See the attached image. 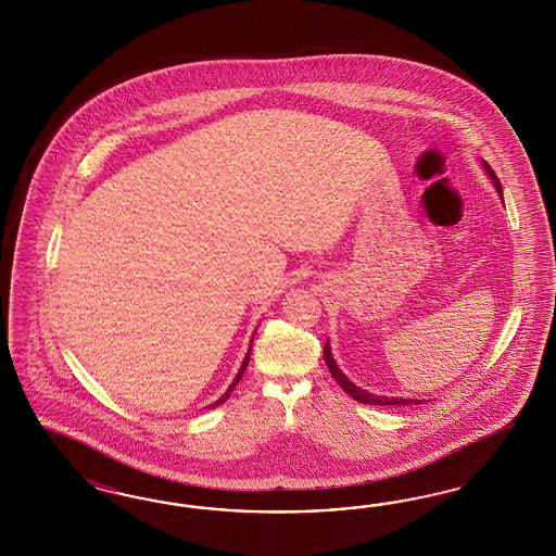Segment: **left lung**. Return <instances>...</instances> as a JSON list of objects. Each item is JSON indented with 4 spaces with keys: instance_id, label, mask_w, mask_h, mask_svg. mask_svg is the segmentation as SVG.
I'll return each instance as SVG.
<instances>
[{
    "instance_id": "8db88e82",
    "label": "left lung",
    "mask_w": 556,
    "mask_h": 556,
    "mask_svg": "<svg viewBox=\"0 0 556 556\" xmlns=\"http://www.w3.org/2000/svg\"><path fill=\"white\" fill-rule=\"evenodd\" d=\"M483 168L488 170L489 177H491V181H493V186L497 189V193L500 195H504L502 193V184H500V179H497V175H495V170L489 167L488 163L483 161ZM324 361H326V365H328V370L332 372V377H334V381H337L340 388L344 389L353 400L356 402H361V404L367 405H418L421 404V400H404V397H386V395H375V393H369V391H365V389L356 388L353 381L342 372V370L338 369L337 361H334V356H332V351H330V344L326 342L324 344Z\"/></svg>"
}]
</instances>
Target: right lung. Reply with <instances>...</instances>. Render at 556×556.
Returning <instances> with one entry per match:
<instances>
[{
    "label": "right lung",
    "instance_id": "add662e5",
    "mask_svg": "<svg viewBox=\"0 0 556 556\" xmlns=\"http://www.w3.org/2000/svg\"><path fill=\"white\" fill-rule=\"evenodd\" d=\"M251 349H253V344H251ZM251 349H249V353L244 356V361H242V365H240V370H238V375L235 377V381H232V386L226 389V393L219 397L218 402H214V404L207 405V407H216V405L224 404L228 397H230V393L235 391L236 386H238V381L242 379V375H244V370H247V365H249V358H251Z\"/></svg>",
    "mask_w": 556,
    "mask_h": 556
}]
</instances>
